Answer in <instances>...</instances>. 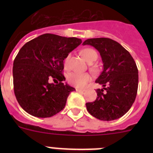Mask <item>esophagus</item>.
<instances>
[{
	"mask_svg": "<svg viewBox=\"0 0 153 153\" xmlns=\"http://www.w3.org/2000/svg\"><path fill=\"white\" fill-rule=\"evenodd\" d=\"M76 91L77 92H84V89H78V88H76Z\"/></svg>",
	"mask_w": 153,
	"mask_h": 153,
	"instance_id": "obj_1",
	"label": "esophagus"
}]
</instances>
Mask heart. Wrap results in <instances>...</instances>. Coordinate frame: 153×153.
Masks as SVG:
<instances>
[{
    "mask_svg": "<svg viewBox=\"0 0 153 153\" xmlns=\"http://www.w3.org/2000/svg\"><path fill=\"white\" fill-rule=\"evenodd\" d=\"M83 57L87 62L92 63L98 58V54L94 49L91 48H85L81 51ZM70 55H68L64 60V67L67 68L69 66ZM93 69V68H92ZM92 77L89 73H81V72H73L69 74L67 77V81L70 85L77 88H83L86 85L89 81H91Z\"/></svg>",
    "mask_w": 153,
    "mask_h": 153,
    "instance_id": "b5f03b06",
    "label": "heart"
}]
</instances>
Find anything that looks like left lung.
<instances>
[{
    "mask_svg": "<svg viewBox=\"0 0 153 153\" xmlns=\"http://www.w3.org/2000/svg\"><path fill=\"white\" fill-rule=\"evenodd\" d=\"M83 45L95 47L100 52L104 64L102 72L95 81L103 88L96 90L98 97L95 101L86 103V109L101 121L118 119L129 111L136 98V64L126 49L110 38H90Z\"/></svg>",
    "mask_w": 153,
    "mask_h": 153,
    "instance_id": "left-lung-1",
    "label": "left lung"
}]
</instances>
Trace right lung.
I'll return each instance as SVG.
<instances>
[{
    "label": "right lung",
    "instance_id": "1",
    "mask_svg": "<svg viewBox=\"0 0 153 153\" xmlns=\"http://www.w3.org/2000/svg\"><path fill=\"white\" fill-rule=\"evenodd\" d=\"M81 43L79 38L47 33L21 47L13 63V85L17 101L27 113L49 118L65 107L75 89L63 83L64 60Z\"/></svg>",
    "mask_w": 153,
    "mask_h": 153
}]
</instances>
